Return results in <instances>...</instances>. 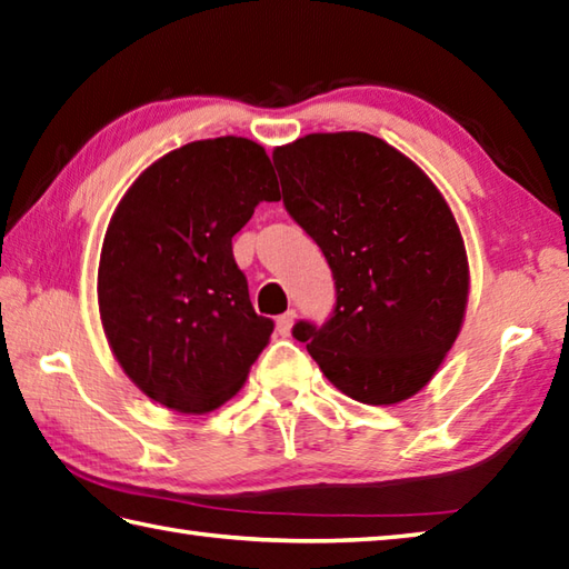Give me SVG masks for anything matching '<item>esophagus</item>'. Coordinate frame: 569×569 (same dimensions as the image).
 Here are the masks:
<instances>
[{
  "label": "esophagus",
  "instance_id": "obj_1",
  "mask_svg": "<svg viewBox=\"0 0 569 569\" xmlns=\"http://www.w3.org/2000/svg\"><path fill=\"white\" fill-rule=\"evenodd\" d=\"M293 320H296V310H286L283 316H278V318H276V330H278V336H283V338L291 336Z\"/></svg>",
  "mask_w": 569,
  "mask_h": 569
}]
</instances>
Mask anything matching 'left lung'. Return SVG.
I'll return each mask as SVG.
<instances>
[{
  "mask_svg": "<svg viewBox=\"0 0 569 569\" xmlns=\"http://www.w3.org/2000/svg\"><path fill=\"white\" fill-rule=\"evenodd\" d=\"M283 207L313 239L336 306L293 338L362 405L417 395L459 336L469 266L459 227L419 167L367 132H316L276 148Z\"/></svg>",
  "mask_w": 569,
  "mask_h": 569,
  "instance_id": "8db88e82",
  "label": "left lung"
}]
</instances>
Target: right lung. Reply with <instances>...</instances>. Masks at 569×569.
I'll return each instance as SVG.
<instances>
[{
	"mask_svg": "<svg viewBox=\"0 0 569 569\" xmlns=\"http://www.w3.org/2000/svg\"><path fill=\"white\" fill-rule=\"evenodd\" d=\"M278 199L269 154L233 136L167 152L122 197L100 251V320L154 402L204 415L247 380L273 320L253 310L231 239Z\"/></svg>",
	"mask_w": 569,
	"mask_h": 569,
	"instance_id": "1",
	"label": "right lung"
}]
</instances>
